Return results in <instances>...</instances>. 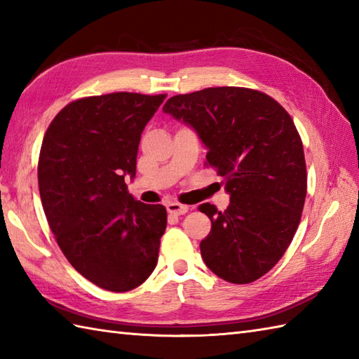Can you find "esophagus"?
Wrapping results in <instances>:
<instances>
[{
    "label": "esophagus",
    "mask_w": 359,
    "mask_h": 359,
    "mask_svg": "<svg viewBox=\"0 0 359 359\" xmlns=\"http://www.w3.org/2000/svg\"><path fill=\"white\" fill-rule=\"evenodd\" d=\"M166 210L170 215H174V216H182V215H187L188 212V207L187 205H182L179 202H170L166 205Z\"/></svg>",
    "instance_id": "obj_1"
}]
</instances>
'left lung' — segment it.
I'll use <instances>...</instances> for the list:
<instances>
[{
    "label": "left lung",
    "instance_id": "8db88e82",
    "mask_svg": "<svg viewBox=\"0 0 359 359\" xmlns=\"http://www.w3.org/2000/svg\"><path fill=\"white\" fill-rule=\"evenodd\" d=\"M163 112L194 129L230 194L225 211L199 207L211 220L201 242L203 262L231 284L264 276L292 242L307 194L304 148L292 117L270 95L234 86L174 95Z\"/></svg>",
    "mask_w": 359,
    "mask_h": 359
}]
</instances>
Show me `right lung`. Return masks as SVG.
<instances>
[{
	"instance_id": "add662e5",
	"label": "right lung",
	"mask_w": 359,
	"mask_h": 359,
	"mask_svg": "<svg viewBox=\"0 0 359 359\" xmlns=\"http://www.w3.org/2000/svg\"><path fill=\"white\" fill-rule=\"evenodd\" d=\"M162 95L116 93L75 100L44 134L38 187L58 247L81 276L129 292L154 271L166 210L129 194L142 133Z\"/></svg>"
}]
</instances>
